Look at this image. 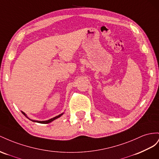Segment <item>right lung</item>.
<instances>
[{"label":"right lung","mask_w":159,"mask_h":159,"mask_svg":"<svg viewBox=\"0 0 159 159\" xmlns=\"http://www.w3.org/2000/svg\"><path fill=\"white\" fill-rule=\"evenodd\" d=\"M22 112V114H23L27 119H29V120H32V121H33V122H39V123H41V124H47V123H49V122H51L52 121H53V120H54L55 119H58V118H59V117H61L63 114H64V112H62V113H61V114H60L59 115H58V116H55V117H54V118H52V119H49V120H43V121H40V120H33V119H30V118H29L28 116H27V115L25 114V113L23 112V111H21Z\"/></svg>","instance_id":"add662e5"}]
</instances>
